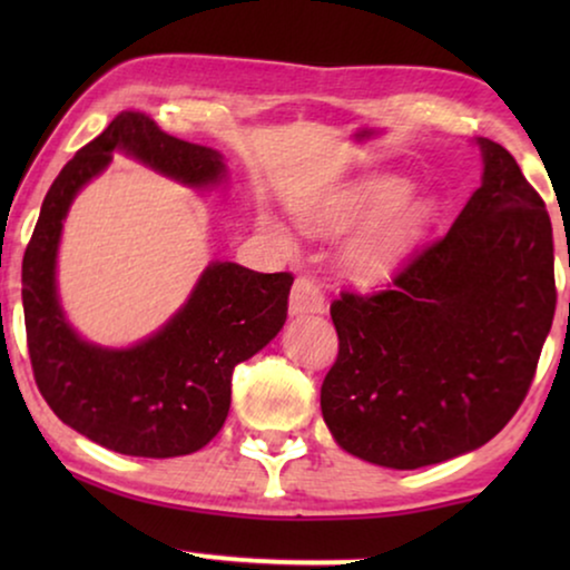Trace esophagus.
Instances as JSON below:
<instances>
[{
	"mask_svg": "<svg viewBox=\"0 0 570 570\" xmlns=\"http://www.w3.org/2000/svg\"><path fill=\"white\" fill-rule=\"evenodd\" d=\"M291 316H306V314H322L324 311V295L318 291V285L308 277H298L295 279L293 291H291Z\"/></svg>",
	"mask_w": 570,
	"mask_h": 570,
	"instance_id": "esophagus-1",
	"label": "esophagus"
}]
</instances>
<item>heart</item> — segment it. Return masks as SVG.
Wrapping results in <instances>:
<instances>
[{
	"label": "heart",
	"instance_id": "obj_1",
	"mask_svg": "<svg viewBox=\"0 0 570 570\" xmlns=\"http://www.w3.org/2000/svg\"><path fill=\"white\" fill-rule=\"evenodd\" d=\"M412 189L407 176H363L311 202L301 209V220L318 236L361 233L347 246L345 269L355 283L373 285L392 277L439 217V199Z\"/></svg>",
	"mask_w": 570,
	"mask_h": 570
}]
</instances>
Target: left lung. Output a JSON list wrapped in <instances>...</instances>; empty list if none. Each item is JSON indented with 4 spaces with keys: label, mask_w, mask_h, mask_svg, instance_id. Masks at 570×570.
I'll use <instances>...</instances> for the list:
<instances>
[{
    "label": "left lung",
    "mask_w": 570,
    "mask_h": 570,
    "mask_svg": "<svg viewBox=\"0 0 570 570\" xmlns=\"http://www.w3.org/2000/svg\"><path fill=\"white\" fill-rule=\"evenodd\" d=\"M482 184L392 287L342 293L322 415L347 454L417 470L480 449L513 417L556 316L544 202L513 155L478 137Z\"/></svg>",
    "instance_id": "1"
}]
</instances>
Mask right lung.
Masks as SVG:
<instances>
[{"instance_id":"add662e5","label":"right lung","mask_w":570,"mask_h":570,"mask_svg":"<svg viewBox=\"0 0 570 570\" xmlns=\"http://www.w3.org/2000/svg\"><path fill=\"white\" fill-rule=\"evenodd\" d=\"M124 153L160 176L213 189L228 178L213 147L170 137L145 114H119L77 150L46 194L22 256V311L36 384L61 423L127 456L199 451L230 410V376L283 330L293 275L209 262L189 298L158 332L129 347L80 337L59 301L61 230L77 194Z\"/></svg>"}]
</instances>
